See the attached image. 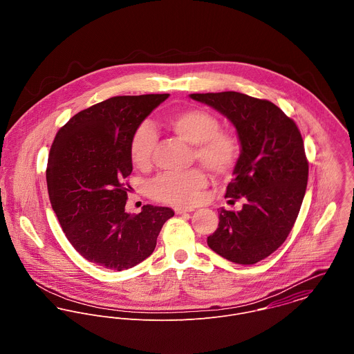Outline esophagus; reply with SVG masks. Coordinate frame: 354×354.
<instances>
[{"mask_svg":"<svg viewBox=\"0 0 354 354\" xmlns=\"http://www.w3.org/2000/svg\"><path fill=\"white\" fill-rule=\"evenodd\" d=\"M176 214H185V212H191L194 211V208H187V207H174Z\"/></svg>","mask_w":354,"mask_h":354,"instance_id":"esophagus-1","label":"esophagus"}]
</instances>
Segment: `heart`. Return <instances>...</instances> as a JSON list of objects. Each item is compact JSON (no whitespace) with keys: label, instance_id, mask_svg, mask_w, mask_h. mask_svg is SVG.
I'll use <instances>...</instances> for the list:
<instances>
[{"label":"heart","instance_id":"b5f03b06","mask_svg":"<svg viewBox=\"0 0 354 354\" xmlns=\"http://www.w3.org/2000/svg\"><path fill=\"white\" fill-rule=\"evenodd\" d=\"M174 135L194 146V159L215 176L230 174L240 158L241 143L239 136L221 129V122L211 111L191 107L176 113L169 120ZM156 146V135L149 122L139 124L129 139V156L135 166L149 167ZM207 185L202 169L194 167L181 173H163L152 180L149 194L158 202L177 205H192L199 202Z\"/></svg>","mask_w":354,"mask_h":354}]
</instances>
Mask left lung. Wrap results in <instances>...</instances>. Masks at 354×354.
<instances>
[{
    "label": "left lung",
    "instance_id": "obj_1",
    "mask_svg": "<svg viewBox=\"0 0 354 354\" xmlns=\"http://www.w3.org/2000/svg\"><path fill=\"white\" fill-rule=\"evenodd\" d=\"M191 98L225 114L241 142L236 177L225 198L241 199L243 209H219L218 229L207 244L233 263L254 264L285 243L299 216L309 169L300 129L267 100L234 91Z\"/></svg>",
    "mask_w": 354,
    "mask_h": 354
}]
</instances>
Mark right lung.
Segmentation results:
<instances>
[{
  "instance_id": "1",
  "label": "right lung",
  "mask_w": 354,
  "mask_h": 354,
  "mask_svg": "<svg viewBox=\"0 0 354 354\" xmlns=\"http://www.w3.org/2000/svg\"><path fill=\"white\" fill-rule=\"evenodd\" d=\"M169 94L124 95L75 114L51 145L46 181L51 207L72 247L103 268H131L155 250L169 207L125 212L132 173L129 139Z\"/></svg>"
}]
</instances>
